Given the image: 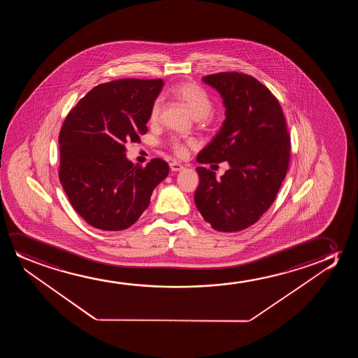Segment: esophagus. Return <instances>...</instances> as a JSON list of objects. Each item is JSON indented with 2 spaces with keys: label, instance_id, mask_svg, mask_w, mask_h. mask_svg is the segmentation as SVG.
I'll return each instance as SVG.
<instances>
[{
  "label": "esophagus",
  "instance_id": "esophagus-1",
  "mask_svg": "<svg viewBox=\"0 0 358 358\" xmlns=\"http://www.w3.org/2000/svg\"><path fill=\"white\" fill-rule=\"evenodd\" d=\"M183 169H185V167H183V165H181V164H178V162H170V170H171L172 172L182 171Z\"/></svg>",
  "mask_w": 358,
  "mask_h": 358
}]
</instances>
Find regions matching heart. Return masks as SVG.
<instances>
[{"label":"heart","instance_id":"1","mask_svg":"<svg viewBox=\"0 0 358 358\" xmlns=\"http://www.w3.org/2000/svg\"><path fill=\"white\" fill-rule=\"evenodd\" d=\"M172 94L196 120L206 118L211 113L213 103L209 95L206 94V90H203L196 83L185 82V83L178 84L172 89ZM160 111H162V100L157 99L150 108L149 121L157 122L160 116ZM191 144L192 143H182L177 139H173L170 142V148L175 155L183 157H186L187 147Z\"/></svg>","mask_w":358,"mask_h":358}]
</instances>
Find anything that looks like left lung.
I'll return each mask as SVG.
<instances>
[{"label":"left lung","instance_id":"8db88e82","mask_svg":"<svg viewBox=\"0 0 358 358\" xmlns=\"http://www.w3.org/2000/svg\"><path fill=\"white\" fill-rule=\"evenodd\" d=\"M203 82L220 94L226 118L196 162H227L230 167L220 178L206 167H196L194 203L214 230H245L269 209L286 176V120L269 89L248 74L222 72L206 76Z\"/></svg>","mask_w":358,"mask_h":358}]
</instances>
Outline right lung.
<instances>
[{
  "label": "right lung",
  "mask_w": 358,
  "mask_h": 358,
  "mask_svg": "<svg viewBox=\"0 0 358 358\" xmlns=\"http://www.w3.org/2000/svg\"><path fill=\"white\" fill-rule=\"evenodd\" d=\"M162 79H120L92 89L71 110L59 132V181L74 210L95 229L121 231L150 203L169 165L152 159L133 166L126 143L141 142Z\"/></svg>",
  "instance_id": "1"
}]
</instances>
